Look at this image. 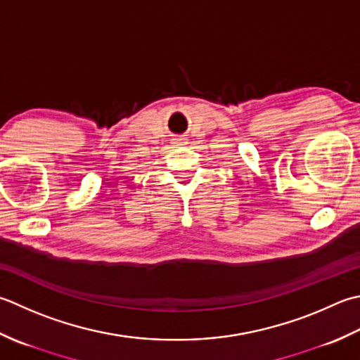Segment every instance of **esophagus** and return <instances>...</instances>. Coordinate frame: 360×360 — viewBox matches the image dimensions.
Listing matches in <instances>:
<instances>
[{
	"label": "esophagus",
	"instance_id": "obj_1",
	"mask_svg": "<svg viewBox=\"0 0 360 360\" xmlns=\"http://www.w3.org/2000/svg\"><path fill=\"white\" fill-rule=\"evenodd\" d=\"M176 143H184V139H176Z\"/></svg>",
	"mask_w": 360,
	"mask_h": 360
}]
</instances>
